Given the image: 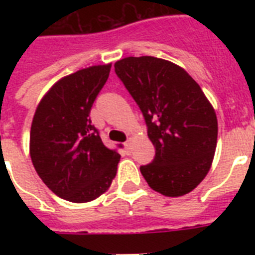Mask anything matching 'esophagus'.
<instances>
[{"instance_id": "1", "label": "esophagus", "mask_w": 255, "mask_h": 255, "mask_svg": "<svg viewBox=\"0 0 255 255\" xmlns=\"http://www.w3.org/2000/svg\"><path fill=\"white\" fill-rule=\"evenodd\" d=\"M131 149H132V139L129 137V139L127 140V143H126V151L131 152Z\"/></svg>"}]
</instances>
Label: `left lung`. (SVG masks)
I'll use <instances>...</instances> for the list:
<instances>
[{
	"label": "left lung",
	"instance_id": "1",
	"mask_svg": "<svg viewBox=\"0 0 255 255\" xmlns=\"http://www.w3.org/2000/svg\"><path fill=\"white\" fill-rule=\"evenodd\" d=\"M143 112L153 161L140 167L152 189L167 197L189 193L205 178L217 147L216 111L198 83L173 62L127 57L115 63Z\"/></svg>",
	"mask_w": 255,
	"mask_h": 255
}]
</instances>
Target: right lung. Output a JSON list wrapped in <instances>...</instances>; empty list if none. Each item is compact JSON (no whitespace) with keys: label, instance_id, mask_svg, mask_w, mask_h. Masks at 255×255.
Returning <instances> with one entry per match:
<instances>
[{"label":"right lung","instance_id":"1","mask_svg":"<svg viewBox=\"0 0 255 255\" xmlns=\"http://www.w3.org/2000/svg\"><path fill=\"white\" fill-rule=\"evenodd\" d=\"M111 63L90 66L61 78L38 103L30 129V157L53 193L90 202L106 193L120 155L103 144L90 111L107 82Z\"/></svg>","mask_w":255,"mask_h":255}]
</instances>
